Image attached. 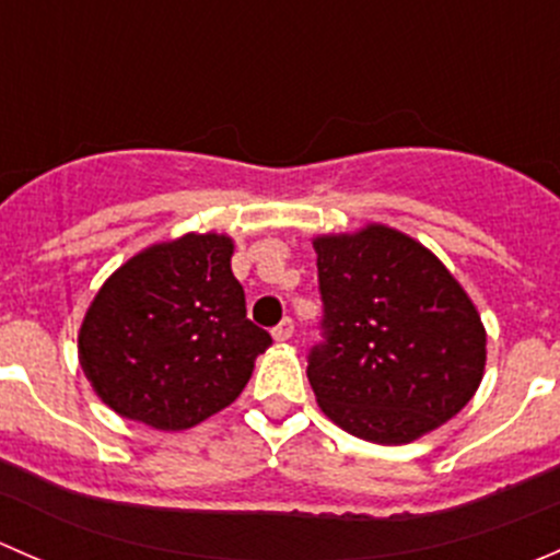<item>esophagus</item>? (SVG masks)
<instances>
[{
	"instance_id": "esophagus-1",
	"label": "esophagus",
	"mask_w": 560,
	"mask_h": 560,
	"mask_svg": "<svg viewBox=\"0 0 560 560\" xmlns=\"http://www.w3.org/2000/svg\"><path fill=\"white\" fill-rule=\"evenodd\" d=\"M292 332H295V325H292V319H281L279 325L273 327V338H276V341H290Z\"/></svg>"
}]
</instances>
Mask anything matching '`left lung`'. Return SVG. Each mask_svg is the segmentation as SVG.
Instances as JSON below:
<instances>
[{"label":"left lung","instance_id":"1","mask_svg":"<svg viewBox=\"0 0 560 560\" xmlns=\"http://www.w3.org/2000/svg\"><path fill=\"white\" fill-rule=\"evenodd\" d=\"M314 252L325 343L306 374L319 409L387 447L453 420L482 382L488 332L442 259L387 224L316 235Z\"/></svg>","mask_w":560,"mask_h":560}]
</instances>
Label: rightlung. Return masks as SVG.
<instances>
[{
    "label": "right lung",
    "instance_id": "obj_1",
    "mask_svg": "<svg viewBox=\"0 0 560 560\" xmlns=\"http://www.w3.org/2000/svg\"><path fill=\"white\" fill-rule=\"evenodd\" d=\"M233 248L230 235L186 233L107 276L83 316L78 360L116 415L186 431L244 393L270 336L246 319Z\"/></svg>",
    "mask_w": 560,
    "mask_h": 560
}]
</instances>
